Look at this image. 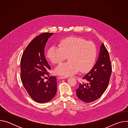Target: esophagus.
Listing matches in <instances>:
<instances>
[{
  "instance_id": "34e87169",
  "label": "esophagus",
  "mask_w": 128,
  "mask_h": 128,
  "mask_svg": "<svg viewBox=\"0 0 128 128\" xmlns=\"http://www.w3.org/2000/svg\"><path fill=\"white\" fill-rule=\"evenodd\" d=\"M67 78V77H66V76H59V79H65V78Z\"/></svg>"
}]
</instances>
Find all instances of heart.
<instances>
[{"instance_id": "obj_1", "label": "heart", "mask_w": 128, "mask_h": 128, "mask_svg": "<svg viewBox=\"0 0 128 128\" xmlns=\"http://www.w3.org/2000/svg\"><path fill=\"white\" fill-rule=\"evenodd\" d=\"M97 54L96 44L91 41L69 37L62 40L60 47L54 46L48 50L47 56L54 64H59L68 58L67 62L62 63L54 69L55 74L68 76L78 73L90 71L94 65Z\"/></svg>"}]
</instances>
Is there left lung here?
<instances>
[{"instance_id": "1", "label": "left lung", "mask_w": 128, "mask_h": 128, "mask_svg": "<svg viewBox=\"0 0 128 128\" xmlns=\"http://www.w3.org/2000/svg\"><path fill=\"white\" fill-rule=\"evenodd\" d=\"M112 68L108 52L102 44L98 59L94 67L82 79L87 83H80L76 93L85 102H92L99 98L106 90L112 74Z\"/></svg>"}]
</instances>
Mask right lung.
I'll use <instances>...</instances> for the list:
<instances>
[{
    "mask_svg": "<svg viewBox=\"0 0 128 128\" xmlns=\"http://www.w3.org/2000/svg\"><path fill=\"white\" fill-rule=\"evenodd\" d=\"M53 33H44L35 38L25 50L21 60L22 84L31 98L44 103L50 101L57 92V78L50 76L47 82L44 76L50 69L44 56V48Z\"/></svg>",
    "mask_w": 128,
    "mask_h": 128,
    "instance_id": "1",
    "label": "right lung"
}]
</instances>
